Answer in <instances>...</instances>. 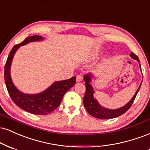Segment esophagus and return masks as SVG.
I'll return each instance as SVG.
<instances>
[{
	"instance_id": "obj_1",
	"label": "esophagus",
	"mask_w": 150,
	"mask_h": 150,
	"mask_svg": "<svg viewBox=\"0 0 150 150\" xmlns=\"http://www.w3.org/2000/svg\"><path fill=\"white\" fill-rule=\"evenodd\" d=\"M82 81V76L81 75H77L76 76V81L77 82H80Z\"/></svg>"
}]
</instances>
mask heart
<instances>
[{
    "instance_id": "heart-1",
    "label": "heart",
    "mask_w": 150,
    "mask_h": 150,
    "mask_svg": "<svg viewBox=\"0 0 150 150\" xmlns=\"http://www.w3.org/2000/svg\"><path fill=\"white\" fill-rule=\"evenodd\" d=\"M98 54H99V50H98V49H96V50L93 51V52L91 53V57L92 58H96L97 56L98 55Z\"/></svg>"
}]
</instances>
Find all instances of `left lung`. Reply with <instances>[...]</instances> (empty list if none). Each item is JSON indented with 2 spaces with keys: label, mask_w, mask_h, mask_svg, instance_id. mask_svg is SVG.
<instances>
[{
  "label": "left lung",
  "mask_w": 150,
  "mask_h": 150,
  "mask_svg": "<svg viewBox=\"0 0 150 150\" xmlns=\"http://www.w3.org/2000/svg\"><path fill=\"white\" fill-rule=\"evenodd\" d=\"M130 55H131L132 59H135V60L138 62L139 64H140V70H141V66H140V60H139V58L138 57V56L135 55L133 52H131ZM93 77V74L91 73L86 74L84 75L83 76V80L84 81L86 82V93L83 98V105L86 111H87L91 116L100 119H113V118L118 117H119V116L122 115L123 114H124L125 112L131 107V105L133 104L135 97H136L139 90H140V86H141L142 82V81L141 83H140L138 90H137V91L135 92V95L126 105L120 107V108L115 109V110H111V109L106 108V107L102 106V105L98 103V101L97 100L96 98L94 97L95 91L94 89H93L92 84H91Z\"/></svg>",
  "instance_id": "1"
}]
</instances>
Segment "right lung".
<instances>
[{
    "label": "right lung",
    "mask_w": 150,
    "mask_h": 150,
    "mask_svg": "<svg viewBox=\"0 0 150 150\" xmlns=\"http://www.w3.org/2000/svg\"><path fill=\"white\" fill-rule=\"evenodd\" d=\"M44 39L45 38L41 36L34 35L25 38L21 43L15 45L9 54L4 72L5 85L12 101L23 110L38 115H46L57 109L60 105L64 95L74 86L76 79L74 76L67 80L55 81L43 92L36 94H26L17 88L10 76L12 62L15 52L22 45Z\"/></svg>",
    "instance_id": "add662e5"
}]
</instances>
